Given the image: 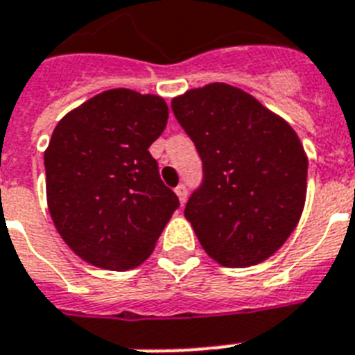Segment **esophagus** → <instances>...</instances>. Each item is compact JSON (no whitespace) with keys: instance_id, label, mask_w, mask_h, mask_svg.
Here are the masks:
<instances>
[{"instance_id":"obj_1","label":"esophagus","mask_w":355,"mask_h":355,"mask_svg":"<svg viewBox=\"0 0 355 355\" xmlns=\"http://www.w3.org/2000/svg\"><path fill=\"white\" fill-rule=\"evenodd\" d=\"M175 193H177L180 204H182V205L186 204V200H187V187H186V184H180V186H177Z\"/></svg>"}]
</instances>
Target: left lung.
Masks as SVG:
<instances>
[{"label":"left lung","instance_id":"obj_1","mask_svg":"<svg viewBox=\"0 0 355 355\" xmlns=\"http://www.w3.org/2000/svg\"><path fill=\"white\" fill-rule=\"evenodd\" d=\"M171 110L202 160V182L184 214L204 251L225 267L267 260L305 205L309 162L294 130L223 83L189 90Z\"/></svg>","mask_w":355,"mask_h":355}]
</instances>
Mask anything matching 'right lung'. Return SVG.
Masks as SVG:
<instances>
[{"mask_svg":"<svg viewBox=\"0 0 355 355\" xmlns=\"http://www.w3.org/2000/svg\"><path fill=\"white\" fill-rule=\"evenodd\" d=\"M168 124L157 95L117 88L59 121L44 151L46 200L61 238L88 263L128 270L144 261L178 209L153 144Z\"/></svg>","mask_w":355,"mask_h":355,"instance_id":"1","label":"right lung"}]
</instances>
